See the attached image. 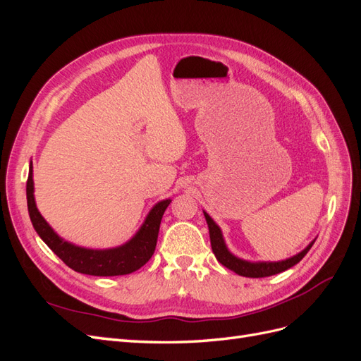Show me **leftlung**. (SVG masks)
<instances>
[{
  "instance_id": "8db88e82",
  "label": "left lung",
  "mask_w": 361,
  "mask_h": 361,
  "mask_svg": "<svg viewBox=\"0 0 361 361\" xmlns=\"http://www.w3.org/2000/svg\"><path fill=\"white\" fill-rule=\"evenodd\" d=\"M204 218H206V223L207 227H209V236H211V247L214 255L216 257V260L220 262L221 265H224L226 268L232 269L233 272L239 276H244V277H253V279H260V277H269V276H274L279 274V272L286 271L289 268H292L293 265H297L298 262L307 255V251L312 248V245L314 244L310 243L307 247H305L301 253H298L297 256H293L290 259L286 260H281V262H247L239 259L236 256H233L231 251L227 250L226 244H224V239L221 235L220 227H218L212 218L207 215L206 212Z\"/></svg>"
}]
</instances>
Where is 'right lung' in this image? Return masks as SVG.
Here are the masks:
<instances>
[{"instance_id": "right-lung-1", "label": "right lung", "mask_w": 361, "mask_h": 361, "mask_svg": "<svg viewBox=\"0 0 361 361\" xmlns=\"http://www.w3.org/2000/svg\"><path fill=\"white\" fill-rule=\"evenodd\" d=\"M32 170L30 167L27 179V203L28 214L32 227L36 228L39 236L43 239L54 253H56L64 264L76 272L89 276H125L140 269L152 257L157 247L158 233L162 215L171 200H162L154 206L141 226L138 233L122 247L110 250H89L72 245L52 231L45 218L40 215L36 207L35 194H32Z\"/></svg>"}]
</instances>
